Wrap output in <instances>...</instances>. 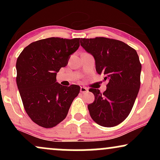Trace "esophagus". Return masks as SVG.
Here are the masks:
<instances>
[{
	"label": "esophagus",
	"mask_w": 160,
	"mask_h": 160,
	"mask_svg": "<svg viewBox=\"0 0 160 160\" xmlns=\"http://www.w3.org/2000/svg\"><path fill=\"white\" fill-rule=\"evenodd\" d=\"M88 92V89L86 87H83V86H81L80 87V92L82 93V94H84V93H86Z\"/></svg>",
	"instance_id": "obj_1"
}]
</instances>
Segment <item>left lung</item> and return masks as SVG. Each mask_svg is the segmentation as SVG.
I'll return each mask as SVG.
<instances>
[{"label":"left lung","instance_id":"1","mask_svg":"<svg viewBox=\"0 0 160 160\" xmlns=\"http://www.w3.org/2000/svg\"><path fill=\"white\" fill-rule=\"evenodd\" d=\"M80 45L94 57L95 70L108 80L107 89H90L95 95L88 105L96 123L113 127L126 120L140 89L141 65L135 49L120 41L106 38L80 39Z\"/></svg>","mask_w":160,"mask_h":160}]
</instances>
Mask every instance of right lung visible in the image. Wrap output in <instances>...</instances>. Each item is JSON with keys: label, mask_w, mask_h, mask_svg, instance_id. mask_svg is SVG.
Listing matches in <instances>:
<instances>
[{"label": "right lung", "mask_w": 160, "mask_h": 160, "mask_svg": "<svg viewBox=\"0 0 160 160\" xmlns=\"http://www.w3.org/2000/svg\"><path fill=\"white\" fill-rule=\"evenodd\" d=\"M79 47L80 38H49L30 43L18 57V89L28 115L40 126L52 128L65 120L80 92L78 85L56 82L57 73Z\"/></svg>", "instance_id": "1"}]
</instances>
